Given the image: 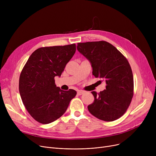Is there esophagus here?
I'll return each instance as SVG.
<instances>
[{"label": "esophagus", "instance_id": "1", "mask_svg": "<svg viewBox=\"0 0 156 156\" xmlns=\"http://www.w3.org/2000/svg\"><path fill=\"white\" fill-rule=\"evenodd\" d=\"M84 94V92L82 91V90H78V91L77 92V94H78V95H82V94Z\"/></svg>", "mask_w": 156, "mask_h": 156}]
</instances>
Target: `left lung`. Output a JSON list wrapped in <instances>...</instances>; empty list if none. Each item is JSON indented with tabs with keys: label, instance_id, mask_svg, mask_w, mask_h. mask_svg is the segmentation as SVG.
<instances>
[{
	"label": "left lung",
	"instance_id": "left-lung-1",
	"mask_svg": "<svg viewBox=\"0 0 156 156\" xmlns=\"http://www.w3.org/2000/svg\"><path fill=\"white\" fill-rule=\"evenodd\" d=\"M78 52L90 62L92 74L103 79L105 90L93 91L94 101L88 105L92 115L112 121L126 111L133 95V77L130 65L118 49L105 41L78 43Z\"/></svg>",
	"mask_w": 156,
	"mask_h": 156
}]
</instances>
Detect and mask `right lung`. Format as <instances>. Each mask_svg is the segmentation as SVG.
Returning <instances> with one entry per match:
<instances>
[{"label":"right lung","instance_id":"right-lung-1","mask_svg":"<svg viewBox=\"0 0 156 156\" xmlns=\"http://www.w3.org/2000/svg\"><path fill=\"white\" fill-rule=\"evenodd\" d=\"M76 52L75 44L41 47L31 54L21 73L19 90L23 103L38 122L48 124L66 111L75 90L64 91L55 84Z\"/></svg>","mask_w":156,"mask_h":156}]
</instances>
